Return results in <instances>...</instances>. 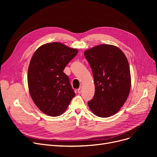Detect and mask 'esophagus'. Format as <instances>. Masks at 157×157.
<instances>
[{
	"instance_id": "obj_1",
	"label": "esophagus",
	"mask_w": 157,
	"mask_h": 157,
	"mask_svg": "<svg viewBox=\"0 0 157 157\" xmlns=\"http://www.w3.org/2000/svg\"><path fill=\"white\" fill-rule=\"evenodd\" d=\"M81 91H82V86H80V87L78 89V94H81Z\"/></svg>"
}]
</instances>
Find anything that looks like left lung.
I'll return each mask as SVG.
<instances>
[{
	"mask_svg": "<svg viewBox=\"0 0 157 157\" xmlns=\"http://www.w3.org/2000/svg\"><path fill=\"white\" fill-rule=\"evenodd\" d=\"M84 55L95 84V94L88 107L98 117H111L119 111L129 95L131 77L127 57L119 48L104 44L87 49Z\"/></svg>",
	"mask_w": 157,
	"mask_h": 157,
	"instance_id": "1",
	"label": "left lung"
}]
</instances>
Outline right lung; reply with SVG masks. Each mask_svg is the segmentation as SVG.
Wrapping results in <instances>:
<instances>
[{
	"label": "right lung",
	"mask_w": 157,
	"mask_h": 157,
	"mask_svg": "<svg viewBox=\"0 0 157 157\" xmlns=\"http://www.w3.org/2000/svg\"><path fill=\"white\" fill-rule=\"evenodd\" d=\"M78 53L60 43L40 46L33 55L28 69L30 96L37 108L51 117L62 114L75 95L63 70Z\"/></svg>",
	"instance_id": "right-lung-1"
}]
</instances>
